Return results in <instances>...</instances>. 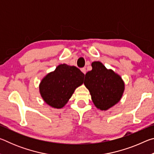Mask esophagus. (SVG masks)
Instances as JSON below:
<instances>
[{
	"mask_svg": "<svg viewBox=\"0 0 154 154\" xmlns=\"http://www.w3.org/2000/svg\"><path fill=\"white\" fill-rule=\"evenodd\" d=\"M81 71H82V72H83V74L85 75V72H86V69H85V68H82V69H81Z\"/></svg>",
	"mask_w": 154,
	"mask_h": 154,
	"instance_id": "esophagus-1",
	"label": "esophagus"
}]
</instances>
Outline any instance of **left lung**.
Wrapping results in <instances>:
<instances>
[{
	"instance_id": "left-lung-1",
	"label": "left lung",
	"mask_w": 154,
	"mask_h": 154,
	"mask_svg": "<svg viewBox=\"0 0 154 154\" xmlns=\"http://www.w3.org/2000/svg\"><path fill=\"white\" fill-rule=\"evenodd\" d=\"M92 71L85 74L84 85L96 107L106 111L121 100L125 84L120 75L107 69L99 61L92 63Z\"/></svg>"
}]
</instances>
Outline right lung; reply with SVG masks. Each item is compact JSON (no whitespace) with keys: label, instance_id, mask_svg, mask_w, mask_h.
<instances>
[{"label":"right lung","instance_id":"obj_1","mask_svg":"<svg viewBox=\"0 0 154 154\" xmlns=\"http://www.w3.org/2000/svg\"><path fill=\"white\" fill-rule=\"evenodd\" d=\"M85 75L75 66L62 64L44 77L39 84L43 100L56 109L66 105L75 89L83 84Z\"/></svg>","mask_w":154,"mask_h":154}]
</instances>
